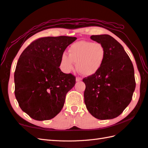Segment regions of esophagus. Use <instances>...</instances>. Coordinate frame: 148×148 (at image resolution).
Listing matches in <instances>:
<instances>
[{
  "instance_id": "34e87169",
  "label": "esophagus",
  "mask_w": 148,
  "mask_h": 148,
  "mask_svg": "<svg viewBox=\"0 0 148 148\" xmlns=\"http://www.w3.org/2000/svg\"><path fill=\"white\" fill-rule=\"evenodd\" d=\"M76 80V82H80V81L82 80V79L80 77H77Z\"/></svg>"
}]
</instances>
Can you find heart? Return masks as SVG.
Wrapping results in <instances>:
<instances>
[{"mask_svg": "<svg viewBox=\"0 0 148 148\" xmlns=\"http://www.w3.org/2000/svg\"><path fill=\"white\" fill-rule=\"evenodd\" d=\"M106 56L104 46L100 43L79 41L74 43L69 49V56L63 54L61 57V65L65 72L74 69V62L77 69L84 76H91L102 66Z\"/></svg>", "mask_w": 148, "mask_h": 148, "instance_id": "1", "label": "heart"}]
</instances>
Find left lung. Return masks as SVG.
Here are the masks:
<instances>
[{"label":"left lung","instance_id":"obj_1","mask_svg":"<svg viewBox=\"0 0 148 148\" xmlns=\"http://www.w3.org/2000/svg\"><path fill=\"white\" fill-rule=\"evenodd\" d=\"M90 38L104 46L106 56L96 73L83 78L85 103L94 117L112 119L122 114L132 99L136 86L134 65L123 46L112 36L101 34Z\"/></svg>","mask_w":148,"mask_h":148}]
</instances>
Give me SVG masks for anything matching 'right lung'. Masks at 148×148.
Returning <instances> with one entry per match:
<instances>
[{
	"instance_id": "right-lung-1",
	"label": "right lung",
	"mask_w": 148,
	"mask_h": 148,
	"mask_svg": "<svg viewBox=\"0 0 148 148\" xmlns=\"http://www.w3.org/2000/svg\"><path fill=\"white\" fill-rule=\"evenodd\" d=\"M76 39L66 36L40 38L20 55L14 74V95L22 110L33 119H51L62 110L76 77L60 70L61 57Z\"/></svg>"
}]
</instances>
